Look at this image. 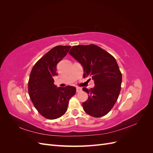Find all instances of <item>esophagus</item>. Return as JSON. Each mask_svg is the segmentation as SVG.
Returning a JSON list of instances; mask_svg holds the SVG:
<instances>
[{
	"label": "esophagus",
	"instance_id": "34e87169",
	"mask_svg": "<svg viewBox=\"0 0 153 153\" xmlns=\"http://www.w3.org/2000/svg\"><path fill=\"white\" fill-rule=\"evenodd\" d=\"M80 91H82V88H81V87H76V92H80Z\"/></svg>",
	"mask_w": 153,
	"mask_h": 153
}]
</instances>
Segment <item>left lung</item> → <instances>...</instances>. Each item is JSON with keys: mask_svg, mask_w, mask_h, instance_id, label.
<instances>
[{"mask_svg": "<svg viewBox=\"0 0 153 153\" xmlns=\"http://www.w3.org/2000/svg\"><path fill=\"white\" fill-rule=\"evenodd\" d=\"M69 53L84 69V76L94 81V87L83 91L89 95L82 103L85 112L91 116L100 117L107 114L119 97L122 75L116 60L95 45L73 46Z\"/></svg>", "mask_w": 153, "mask_h": 153, "instance_id": "left-lung-1", "label": "left lung"}]
</instances>
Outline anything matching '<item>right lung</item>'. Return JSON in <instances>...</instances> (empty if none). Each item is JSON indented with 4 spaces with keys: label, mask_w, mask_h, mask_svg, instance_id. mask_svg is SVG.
<instances>
[{
    "label": "right lung",
    "mask_w": 153,
    "mask_h": 153,
    "mask_svg": "<svg viewBox=\"0 0 153 153\" xmlns=\"http://www.w3.org/2000/svg\"><path fill=\"white\" fill-rule=\"evenodd\" d=\"M71 46H57L41 57L32 68L28 83L30 98L39 113L48 119H55L66 113L69 101L76 88L57 87L53 76L57 65L68 53Z\"/></svg>",
    "instance_id": "add662e5"
}]
</instances>
